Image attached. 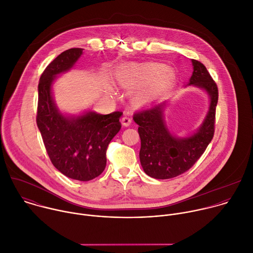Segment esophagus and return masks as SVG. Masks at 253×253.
Here are the masks:
<instances>
[{"label":"esophagus","instance_id":"34e87169","mask_svg":"<svg viewBox=\"0 0 253 253\" xmlns=\"http://www.w3.org/2000/svg\"><path fill=\"white\" fill-rule=\"evenodd\" d=\"M121 122H122V125H123V126L128 127V126H130V125H131L132 120H131V118H130V117H128V116H124V117L122 118Z\"/></svg>","mask_w":253,"mask_h":253}]
</instances>
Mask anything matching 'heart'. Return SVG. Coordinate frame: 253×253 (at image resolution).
Masks as SVG:
<instances>
[{
	"mask_svg": "<svg viewBox=\"0 0 253 253\" xmlns=\"http://www.w3.org/2000/svg\"><path fill=\"white\" fill-rule=\"evenodd\" d=\"M174 72L158 63H146L122 68L116 74L118 84L127 90L147 86L140 91L135 101L138 104L146 103L160 95L174 80Z\"/></svg>",
	"mask_w": 253,
	"mask_h": 253,
	"instance_id": "b5f03b06",
	"label": "heart"
}]
</instances>
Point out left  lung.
Returning a JSON list of instances; mask_svg holds the SVG:
<instances>
[{
    "label": "left lung",
    "instance_id": "obj_1",
    "mask_svg": "<svg viewBox=\"0 0 253 253\" xmlns=\"http://www.w3.org/2000/svg\"><path fill=\"white\" fill-rule=\"evenodd\" d=\"M191 62L193 72L185 87H197L205 91L209 98L208 111L197 130L183 137L174 135L165 120L166 101L157 102L133 116L139 125L141 166L144 172L155 179L173 178L190 169L213 138L218 89L206 67L199 61Z\"/></svg>",
    "mask_w": 253,
    "mask_h": 253
}]
</instances>
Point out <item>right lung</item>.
<instances>
[{"mask_svg":"<svg viewBox=\"0 0 253 253\" xmlns=\"http://www.w3.org/2000/svg\"><path fill=\"white\" fill-rule=\"evenodd\" d=\"M82 54L81 48L66 50L43 72L38 86L37 125L53 165L71 179L89 181L106 167V150L121 129L122 113L102 115L87 110L71 115L59 109L53 84L59 75L74 67Z\"/></svg>","mask_w":253,"mask_h":253,"instance_id":"obj_1","label":"right lung"}]
</instances>
